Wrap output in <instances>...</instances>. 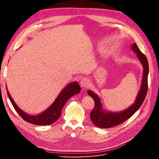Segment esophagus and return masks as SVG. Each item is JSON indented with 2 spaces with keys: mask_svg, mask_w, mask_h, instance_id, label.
Returning a JSON list of instances; mask_svg holds the SVG:
<instances>
[{
  "mask_svg": "<svg viewBox=\"0 0 159 159\" xmlns=\"http://www.w3.org/2000/svg\"><path fill=\"white\" fill-rule=\"evenodd\" d=\"M89 83H90L89 80L88 79L84 78V79H82L80 81V86H81V87L86 88V87L89 86Z\"/></svg>",
  "mask_w": 159,
  "mask_h": 159,
  "instance_id": "obj_1",
  "label": "esophagus"
}]
</instances>
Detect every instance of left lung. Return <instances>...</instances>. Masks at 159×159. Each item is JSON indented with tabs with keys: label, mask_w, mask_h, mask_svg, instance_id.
<instances>
[{
	"label": "left lung",
	"mask_w": 159,
	"mask_h": 159,
	"mask_svg": "<svg viewBox=\"0 0 159 159\" xmlns=\"http://www.w3.org/2000/svg\"><path fill=\"white\" fill-rule=\"evenodd\" d=\"M132 51L135 53L139 61L143 67V74L142 79L140 88L139 91L135 101L127 109L119 112H111L105 110L99 96L88 90V94L92 97L95 102V108L90 113V119L94 125L101 128H110L126 121L134 114L143 103L148 90V76L149 72V66L147 58L140 52L135 43L131 45Z\"/></svg>",
	"instance_id": "left-lung-1"
}]
</instances>
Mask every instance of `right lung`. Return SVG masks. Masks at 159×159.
Returning <instances> with one entry per match:
<instances>
[{
    "label": "right lung",
    "instance_id": "right-lung-1",
    "mask_svg": "<svg viewBox=\"0 0 159 159\" xmlns=\"http://www.w3.org/2000/svg\"><path fill=\"white\" fill-rule=\"evenodd\" d=\"M7 89V93L10 101L21 117L28 122L33 124L35 125H40V126H46L55 122L61 115V111L66 102L73 97V95L80 93L81 89L80 86L77 81L72 82L67 85L58 94L55 101L48 108L38 115H32L24 112L14 102L11 98L9 91Z\"/></svg>",
    "mask_w": 159,
    "mask_h": 159
}]
</instances>
